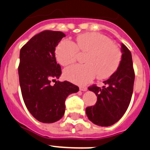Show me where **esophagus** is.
Here are the masks:
<instances>
[{
    "label": "esophagus",
    "mask_w": 150,
    "mask_h": 150,
    "mask_svg": "<svg viewBox=\"0 0 150 150\" xmlns=\"http://www.w3.org/2000/svg\"><path fill=\"white\" fill-rule=\"evenodd\" d=\"M79 89H80V91H86L87 90H88V88H87V87H84V86H81V87L79 88Z\"/></svg>",
    "instance_id": "esophagus-1"
}]
</instances>
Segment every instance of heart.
<instances>
[{
  "instance_id": "1",
  "label": "heart",
  "mask_w": 150,
  "mask_h": 150,
  "mask_svg": "<svg viewBox=\"0 0 150 150\" xmlns=\"http://www.w3.org/2000/svg\"><path fill=\"white\" fill-rule=\"evenodd\" d=\"M78 51L87 53L84 65H75L64 70V77L77 84H88L97 75L100 79H108L118 69L122 60L120 49L106 36L97 32L79 35L74 44L62 40L55 50L57 60L62 66L75 62Z\"/></svg>"
}]
</instances>
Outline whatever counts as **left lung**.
<instances>
[{
  "label": "left lung",
  "mask_w": 150,
  "mask_h": 150,
  "mask_svg": "<svg viewBox=\"0 0 150 150\" xmlns=\"http://www.w3.org/2000/svg\"><path fill=\"white\" fill-rule=\"evenodd\" d=\"M122 60L118 69L102 88L93 85L88 90L97 95L94 106L86 108L91 122L102 127H108L118 122L125 113L131 102L134 82L131 53L124 44L121 45Z\"/></svg>",
  "instance_id": "left-lung-1"
}]
</instances>
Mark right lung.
Here are the masks:
<instances>
[{
  "label": "right lung",
  "mask_w": 150,
  "mask_h": 150,
  "mask_svg": "<svg viewBox=\"0 0 150 150\" xmlns=\"http://www.w3.org/2000/svg\"><path fill=\"white\" fill-rule=\"evenodd\" d=\"M64 37L61 32L44 31L30 39L19 53L18 71L23 100L34 118L43 123L59 121L65 113L66 97L79 91L67 81L50 85L62 74L55 50Z\"/></svg>",
  "instance_id": "right-lung-1"
}]
</instances>
